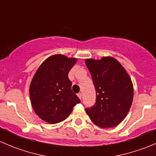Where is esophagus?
<instances>
[{"instance_id":"obj_1","label":"esophagus","mask_w":156,"mask_h":156,"mask_svg":"<svg viewBox=\"0 0 156 156\" xmlns=\"http://www.w3.org/2000/svg\"><path fill=\"white\" fill-rule=\"evenodd\" d=\"M77 96H79L80 99H82V97H83V94H82V93H78V94H77Z\"/></svg>"}]
</instances>
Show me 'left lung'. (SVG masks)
Returning <instances> with one entry per match:
<instances>
[{
    "mask_svg": "<svg viewBox=\"0 0 156 156\" xmlns=\"http://www.w3.org/2000/svg\"><path fill=\"white\" fill-rule=\"evenodd\" d=\"M86 65L96 90V103L86 108V112L98 126H116L126 116L133 103V86L129 76L110 57L96 60L87 59Z\"/></svg>",
    "mask_w": 156,
    "mask_h": 156,
    "instance_id": "left-lung-1",
    "label": "left lung"
}]
</instances>
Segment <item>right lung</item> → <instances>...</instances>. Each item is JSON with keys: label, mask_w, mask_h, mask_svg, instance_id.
<instances>
[{"label": "right lung", "mask_w": 156, "mask_h": 156, "mask_svg": "<svg viewBox=\"0 0 156 156\" xmlns=\"http://www.w3.org/2000/svg\"><path fill=\"white\" fill-rule=\"evenodd\" d=\"M63 55L48 57L37 70L30 86L31 104L37 115L50 124L66 119L73 108L80 103L72 91L68 73L76 63Z\"/></svg>", "instance_id": "add662e5"}]
</instances>
